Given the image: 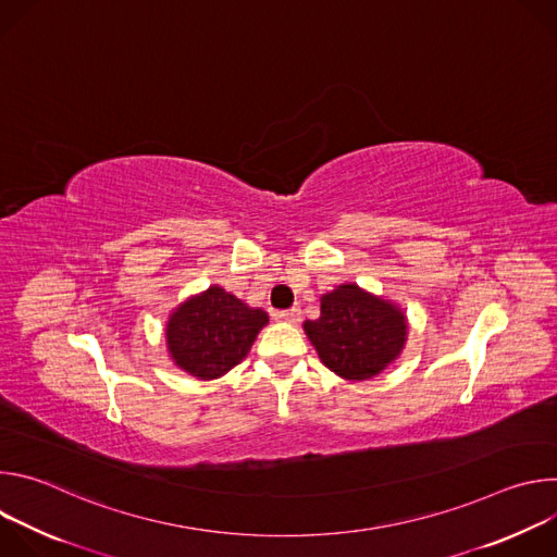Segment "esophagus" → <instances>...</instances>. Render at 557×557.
Instances as JSON below:
<instances>
[{
  "label": "esophagus",
  "mask_w": 557,
  "mask_h": 557,
  "mask_svg": "<svg viewBox=\"0 0 557 557\" xmlns=\"http://www.w3.org/2000/svg\"><path fill=\"white\" fill-rule=\"evenodd\" d=\"M299 314H301L299 306H293V308H286V310H277L273 317H275V320H280V322L295 324V322H299Z\"/></svg>",
  "instance_id": "34e87169"
}]
</instances>
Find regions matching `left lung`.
Wrapping results in <instances>:
<instances>
[{"label": "left lung", "instance_id": "left-lung-1", "mask_svg": "<svg viewBox=\"0 0 557 557\" xmlns=\"http://www.w3.org/2000/svg\"><path fill=\"white\" fill-rule=\"evenodd\" d=\"M304 331L324 366L352 381L379 374L399 357L408 335L401 310L355 284L324 295L320 320L306 322Z\"/></svg>", "mask_w": 557, "mask_h": 557}]
</instances>
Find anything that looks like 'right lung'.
<instances>
[{
  "mask_svg": "<svg viewBox=\"0 0 557 557\" xmlns=\"http://www.w3.org/2000/svg\"><path fill=\"white\" fill-rule=\"evenodd\" d=\"M269 314L249 308L220 286L185 301L168 324V348L183 370L198 379H215L240 363Z\"/></svg>",
  "mask_w": 557,
  "mask_h": 557,
  "instance_id": "obj_1",
  "label": "right lung"
}]
</instances>
